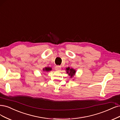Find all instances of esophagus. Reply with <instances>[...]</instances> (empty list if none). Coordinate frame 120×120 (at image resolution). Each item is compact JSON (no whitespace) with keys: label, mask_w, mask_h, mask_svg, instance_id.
I'll use <instances>...</instances> for the list:
<instances>
[{"label":"esophagus","mask_w":120,"mask_h":120,"mask_svg":"<svg viewBox=\"0 0 120 120\" xmlns=\"http://www.w3.org/2000/svg\"><path fill=\"white\" fill-rule=\"evenodd\" d=\"M55 69V70L56 71H59L61 70V66H56Z\"/></svg>","instance_id":"34e87169"}]
</instances>
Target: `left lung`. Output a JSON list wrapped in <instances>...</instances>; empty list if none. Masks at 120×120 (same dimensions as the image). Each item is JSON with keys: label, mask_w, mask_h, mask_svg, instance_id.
<instances>
[{"label": "left lung", "mask_w": 120, "mask_h": 120, "mask_svg": "<svg viewBox=\"0 0 120 120\" xmlns=\"http://www.w3.org/2000/svg\"><path fill=\"white\" fill-rule=\"evenodd\" d=\"M66 69L67 73L68 74L69 76H70L71 78H72L75 76V74H76V70L73 69V68H70V67H68Z\"/></svg>", "instance_id": "1"}]
</instances>
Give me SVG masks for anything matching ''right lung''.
Returning <instances> with one entry per match:
<instances>
[{
    "mask_svg": "<svg viewBox=\"0 0 120 120\" xmlns=\"http://www.w3.org/2000/svg\"><path fill=\"white\" fill-rule=\"evenodd\" d=\"M51 70H52V68L50 67H45V68L43 69V71H45V72H49Z\"/></svg>",
    "mask_w": 120,
    "mask_h": 120,
    "instance_id": "right-lung-1",
    "label": "right lung"
}]
</instances>
